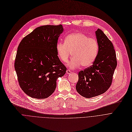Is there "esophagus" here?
<instances>
[{
    "label": "esophagus",
    "instance_id": "obj_1",
    "mask_svg": "<svg viewBox=\"0 0 132 132\" xmlns=\"http://www.w3.org/2000/svg\"><path fill=\"white\" fill-rule=\"evenodd\" d=\"M66 73L67 74H70L71 73V71L70 70H66Z\"/></svg>",
    "mask_w": 132,
    "mask_h": 132
}]
</instances>
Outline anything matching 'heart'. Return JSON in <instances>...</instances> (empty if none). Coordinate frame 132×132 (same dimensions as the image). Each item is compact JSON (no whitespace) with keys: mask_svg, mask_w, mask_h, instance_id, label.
Returning <instances> with one entry per match:
<instances>
[{"mask_svg":"<svg viewBox=\"0 0 132 132\" xmlns=\"http://www.w3.org/2000/svg\"><path fill=\"white\" fill-rule=\"evenodd\" d=\"M57 56L63 62H67L72 52L73 57L67 64L71 69L81 65L84 67L91 66L97 59L99 44L97 40L89 37L81 32H75L66 36L65 42H58L56 46Z\"/></svg>","mask_w":132,"mask_h":132,"instance_id":"1","label":"heart"}]
</instances>
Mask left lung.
<instances>
[{"label":"left lung","mask_w":132,"mask_h":132,"mask_svg":"<svg viewBox=\"0 0 132 132\" xmlns=\"http://www.w3.org/2000/svg\"><path fill=\"white\" fill-rule=\"evenodd\" d=\"M99 44L98 54L93 64L78 73L77 91L81 96L90 98L100 95L110 88L117 61L111 41L99 29L96 31Z\"/></svg>","instance_id":"left-lung-1"}]
</instances>
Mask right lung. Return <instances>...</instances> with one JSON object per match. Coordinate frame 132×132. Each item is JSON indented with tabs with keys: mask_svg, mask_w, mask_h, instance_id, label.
Here are the masks:
<instances>
[{
	"mask_svg": "<svg viewBox=\"0 0 132 132\" xmlns=\"http://www.w3.org/2000/svg\"><path fill=\"white\" fill-rule=\"evenodd\" d=\"M64 29L58 26H43L25 36L18 46L14 62L19 85L33 98L45 99L54 92L56 81L66 73L56 46Z\"/></svg>",
	"mask_w": 132,
	"mask_h": 132,
	"instance_id": "1",
	"label": "right lung"
}]
</instances>
